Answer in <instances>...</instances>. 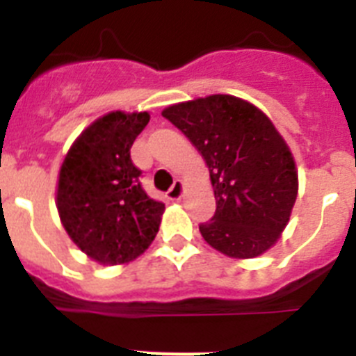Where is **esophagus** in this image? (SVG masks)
<instances>
[{"label": "esophagus", "mask_w": 356, "mask_h": 356, "mask_svg": "<svg viewBox=\"0 0 356 356\" xmlns=\"http://www.w3.org/2000/svg\"><path fill=\"white\" fill-rule=\"evenodd\" d=\"M185 194V184L181 180H175V184H172V187L169 188V193H168V197L169 200L172 201H178L181 200Z\"/></svg>", "instance_id": "1"}]
</instances>
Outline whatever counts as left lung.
<instances>
[{
	"label": "left lung",
	"mask_w": 356,
	"mask_h": 356,
	"mask_svg": "<svg viewBox=\"0 0 356 356\" xmlns=\"http://www.w3.org/2000/svg\"><path fill=\"white\" fill-rule=\"evenodd\" d=\"M162 115L209 165L217 209L200 225L203 238L232 259H254L275 246L298 197V169L271 119L229 94L176 103Z\"/></svg>",
	"instance_id": "left-lung-1"
}]
</instances>
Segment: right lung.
Here are the masks:
<instances>
[{"label":"right lung","mask_w":356,"mask_h":356,"mask_svg":"<svg viewBox=\"0 0 356 356\" xmlns=\"http://www.w3.org/2000/svg\"><path fill=\"white\" fill-rule=\"evenodd\" d=\"M147 122V112H108L78 135L60 165L56 210L62 226L103 266H121L143 254L165 210L144 193L130 156Z\"/></svg>","instance_id":"right-lung-1"}]
</instances>
